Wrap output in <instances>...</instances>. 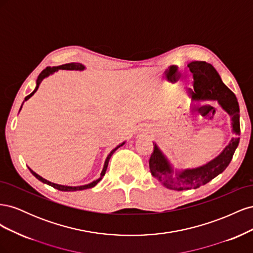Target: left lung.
Wrapping results in <instances>:
<instances>
[{"instance_id":"1","label":"left lung","mask_w":253,"mask_h":253,"mask_svg":"<svg viewBox=\"0 0 253 253\" xmlns=\"http://www.w3.org/2000/svg\"><path fill=\"white\" fill-rule=\"evenodd\" d=\"M188 67L194 78V91L191 89L193 101H217L220 108L230 116L232 133L235 134V137L210 162L196 168L180 170L174 169L164 152L153 142L154 151L149 162L151 174L165 188L175 191L197 189L223 173L231 162L239 145L241 134L239 102L235 95L221 81L215 68L205 61H193L188 64ZM200 109L202 108L198 106V103L197 105L193 104L192 110Z\"/></svg>"}]
</instances>
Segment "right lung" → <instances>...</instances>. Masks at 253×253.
Masks as SVG:
<instances>
[{"label":"right lung","mask_w":253,"mask_h":253,"mask_svg":"<svg viewBox=\"0 0 253 253\" xmlns=\"http://www.w3.org/2000/svg\"><path fill=\"white\" fill-rule=\"evenodd\" d=\"M59 70H66V71H80V72H82V71L85 70V66H84V65H83V64H81V63H75V62H73V63H67V64L59 65V66H52V67H50V66H49V67H46V68H45V70H44V71L39 75V77H38V79H37V81H36V83H37V84H36V87H35L34 91H33L32 94H29L27 97H25V99H24V101H23V103H24L25 101H27L30 97L34 96V94H35L36 91L38 90V88H39V85L41 84V82H42L45 78H47L48 76L52 75L53 73L58 72ZM23 103H22V105H21L20 111H21V109H22ZM125 143H126V141H124L122 143L118 144L116 148L113 149V150L110 152V154L108 155V157H106L105 162H104L103 169H102V171H101V173H100V177H99V178H98V179H96V180H94V181H91V182L87 183V185L76 186V187H73V186H64V185H58V183L51 182V181H48V180H46L45 178H43L42 176H40L39 174H37L36 172H34L32 169H30V168H29V171L32 172V174L35 176L36 178H38V179H39L40 181H42L43 183H46V185L51 186V187H53L55 189H58V190H60V191H66V192H73V191H79V190H84V189L93 188V187H95V186L97 185V183H98L99 181H100V180L102 179V177H103L104 174H105V172H106V169H108V165H109V162H110V158H111V156L114 154V152L116 151L118 148L122 147V145H124Z\"/></svg>","instance_id":"add662e5"}]
</instances>
